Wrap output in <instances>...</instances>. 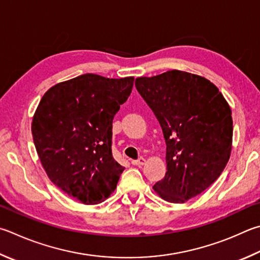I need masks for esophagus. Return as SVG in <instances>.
<instances>
[{
	"label": "esophagus",
	"mask_w": 260,
	"mask_h": 260,
	"mask_svg": "<svg viewBox=\"0 0 260 260\" xmlns=\"http://www.w3.org/2000/svg\"><path fill=\"white\" fill-rule=\"evenodd\" d=\"M144 164H145L144 158H140L138 160H132V165H134V166H143Z\"/></svg>",
	"instance_id": "obj_1"
}]
</instances>
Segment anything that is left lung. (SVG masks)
Returning <instances> with one entry per match:
<instances>
[{"instance_id": "1", "label": "left lung", "mask_w": 260, "mask_h": 260, "mask_svg": "<svg viewBox=\"0 0 260 260\" xmlns=\"http://www.w3.org/2000/svg\"><path fill=\"white\" fill-rule=\"evenodd\" d=\"M135 86L157 117L167 145L166 175L153 190L164 200L183 204L224 171L232 150V111L215 84L182 70L139 77Z\"/></svg>"}]
</instances>
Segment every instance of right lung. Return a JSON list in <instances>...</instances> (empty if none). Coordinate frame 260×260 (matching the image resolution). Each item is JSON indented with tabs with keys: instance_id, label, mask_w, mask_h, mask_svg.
<instances>
[{
	"instance_id": "obj_1",
	"label": "right lung",
	"mask_w": 260,
	"mask_h": 260,
	"mask_svg": "<svg viewBox=\"0 0 260 260\" xmlns=\"http://www.w3.org/2000/svg\"><path fill=\"white\" fill-rule=\"evenodd\" d=\"M133 84L134 77L84 74L49 88L32 117V139L45 173L82 204L105 201L124 172L111 153L112 119Z\"/></svg>"
}]
</instances>
